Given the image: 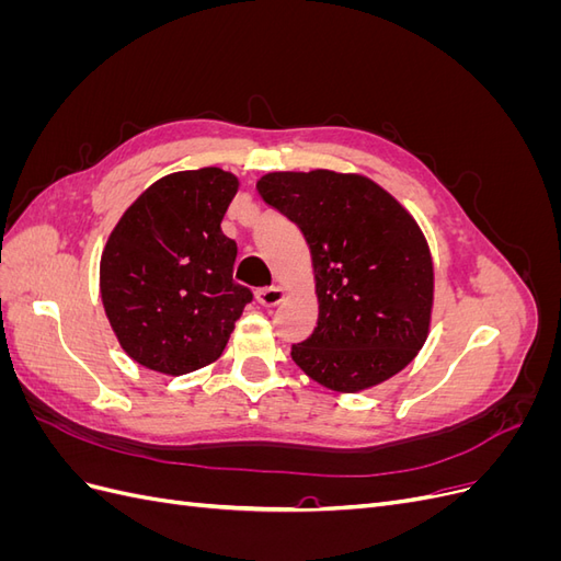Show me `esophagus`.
<instances>
[{
  "label": "esophagus",
  "mask_w": 561,
  "mask_h": 561,
  "mask_svg": "<svg viewBox=\"0 0 561 561\" xmlns=\"http://www.w3.org/2000/svg\"><path fill=\"white\" fill-rule=\"evenodd\" d=\"M283 299H285L283 287H262V290L257 293V301L262 304V307H266V309L278 307Z\"/></svg>",
  "instance_id": "esophagus-1"
}]
</instances>
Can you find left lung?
<instances>
[{"mask_svg": "<svg viewBox=\"0 0 561 561\" xmlns=\"http://www.w3.org/2000/svg\"><path fill=\"white\" fill-rule=\"evenodd\" d=\"M257 192L311 250L318 328L293 346L297 367L336 393L402 371L426 344L435 299L431 248L412 213L375 180L325 168L266 173Z\"/></svg>", "mask_w": 561, "mask_h": 561, "instance_id": "8db88e82", "label": "left lung"}]
</instances>
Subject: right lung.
I'll list each match as a JSON object with an SVG mask.
<instances>
[{
    "label": "right lung",
    "mask_w": 561,
    "mask_h": 561,
    "mask_svg": "<svg viewBox=\"0 0 561 561\" xmlns=\"http://www.w3.org/2000/svg\"><path fill=\"white\" fill-rule=\"evenodd\" d=\"M239 178L222 168L157 180L130 203L100 257V297L130 360L168 377L222 355L252 299L233 283L236 243L222 217Z\"/></svg>",
    "instance_id": "1"
}]
</instances>
